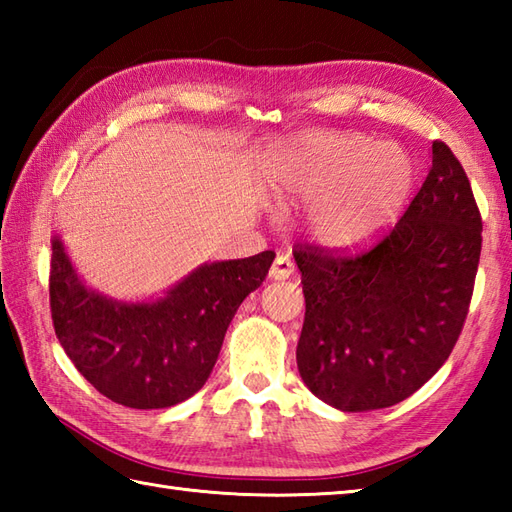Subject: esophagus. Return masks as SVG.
<instances>
[{
  "label": "esophagus",
  "mask_w": 512,
  "mask_h": 512,
  "mask_svg": "<svg viewBox=\"0 0 512 512\" xmlns=\"http://www.w3.org/2000/svg\"><path fill=\"white\" fill-rule=\"evenodd\" d=\"M292 273H295V264L286 253H279L275 257L273 266H270V277L273 279H288Z\"/></svg>",
  "instance_id": "obj_1"
}]
</instances>
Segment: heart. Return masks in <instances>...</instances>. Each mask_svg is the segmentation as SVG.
<instances>
[{
    "label": "heart",
    "mask_w": 512,
    "mask_h": 512,
    "mask_svg": "<svg viewBox=\"0 0 512 512\" xmlns=\"http://www.w3.org/2000/svg\"><path fill=\"white\" fill-rule=\"evenodd\" d=\"M411 160L394 143L330 134L279 149L268 162L266 191L277 206L306 209L319 244L347 248L383 228L405 200Z\"/></svg>",
    "instance_id": "obj_1"
}]
</instances>
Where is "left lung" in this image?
<instances>
[{"label": "left lung", "mask_w": 512, "mask_h": 512, "mask_svg": "<svg viewBox=\"0 0 512 512\" xmlns=\"http://www.w3.org/2000/svg\"><path fill=\"white\" fill-rule=\"evenodd\" d=\"M306 319L303 383L341 411L409 398L464 328L482 253V215L453 151L433 140L431 169L394 228L361 253L299 244Z\"/></svg>", "instance_id": "8db88e82"}]
</instances>
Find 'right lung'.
Returning a JSON list of instances; mask_svg holds the SVG:
<instances>
[{
	"mask_svg": "<svg viewBox=\"0 0 512 512\" xmlns=\"http://www.w3.org/2000/svg\"><path fill=\"white\" fill-rule=\"evenodd\" d=\"M275 253L195 268L165 297L121 303L90 290L52 239L50 312L65 354L88 383L118 405L165 409L202 389L228 323L262 286Z\"/></svg>",
	"mask_w": 512,
	"mask_h": 512,
	"instance_id": "1",
	"label": "right lung"
}]
</instances>
